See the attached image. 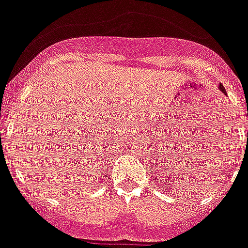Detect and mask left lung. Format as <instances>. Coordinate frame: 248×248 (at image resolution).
<instances>
[{
  "instance_id": "obj_1",
  "label": "left lung",
  "mask_w": 248,
  "mask_h": 248,
  "mask_svg": "<svg viewBox=\"0 0 248 248\" xmlns=\"http://www.w3.org/2000/svg\"><path fill=\"white\" fill-rule=\"evenodd\" d=\"M219 90H220V91H221V93H223V94L227 95L226 90H224V87H223V84H221V83H220V84H219Z\"/></svg>"
}]
</instances>
